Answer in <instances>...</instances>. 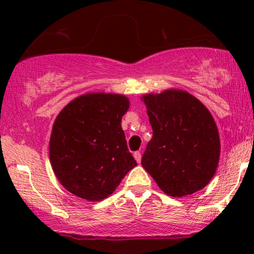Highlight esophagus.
Wrapping results in <instances>:
<instances>
[{
  "label": "esophagus",
  "mask_w": 254,
  "mask_h": 254,
  "mask_svg": "<svg viewBox=\"0 0 254 254\" xmlns=\"http://www.w3.org/2000/svg\"><path fill=\"white\" fill-rule=\"evenodd\" d=\"M133 157H135V160L137 162H141V160H142V154L139 153V151H135V153H133Z\"/></svg>",
  "instance_id": "34e87169"
}]
</instances>
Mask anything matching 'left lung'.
<instances>
[{
    "label": "left lung",
    "instance_id": "obj_1",
    "mask_svg": "<svg viewBox=\"0 0 254 254\" xmlns=\"http://www.w3.org/2000/svg\"><path fill=\"white\" fill-rule=\"evenodd\" d=\"M141 100L153 129L142 156L144 170L168 196L202 190L215 176L220 160V135L211 113L182 89L145 94Z\"/></svg>",
    "mask_w": 254,
    "mask_h": 254
}]
</instances>
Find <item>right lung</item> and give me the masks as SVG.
Wrapping results in <instances>:
<instances>
[{
  "mask_svg": "<svg viewBox=\"0 0 254 254\" xmlns=\"http://www.w3.org/2000/svg\"><path fill=\"white\" fill-rule=\"evenodd\" d=\"M129 107L125 95L86 93L58 113L49 153L55 176L70 193L89 202L105 199L137 166L122 129Z\"/></svg>",
  "mask_w": 254,
  "mask_h": 254,
  "instance_id": "obj_1",
  "label": "right lung"
}]
</instances>
